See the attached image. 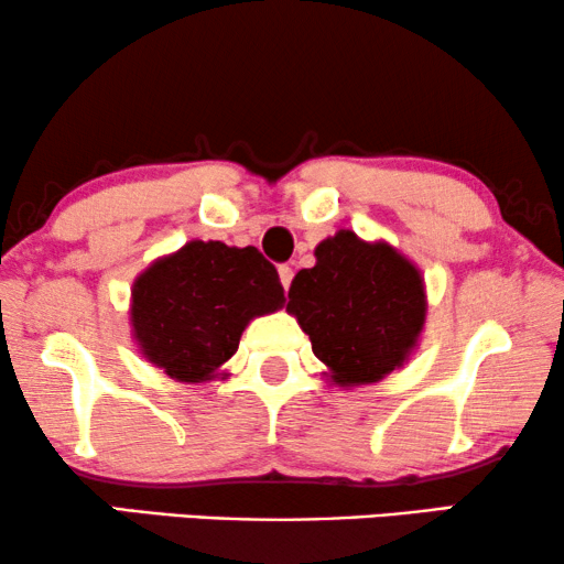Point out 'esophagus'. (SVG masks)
Instances as JSON below:
<instances>
[{"label":"esophagus","instance_id":"1","mask_svg":"<svg viewBox=\"0 0 564 564\" xmlns=\"http://www.w3.org/2000/svg\"><path fill=\"white\" fill-rule=\"evenodd\" d=\"M292 276H295V274H292V267L282 264V267H280V280H282V288H284V290H290V284H292Z\"/></svg>","mask_w":564,"mask_h":564}]
</instances>
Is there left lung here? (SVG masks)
<instances>
[{
  "label": "left lung",
  "mask_w": 564,
  "mask_h": 564,
  "mask_svg": "<svg viewBox=\"0 0 564 564\" xmlns=\"http://www.w3.org/2000/svg\"><path fill=\"white\" fill-rule=\"evenodd\" d=\"M313 354L338 388L380 382L419 349L426 323L421 269L388 241L338 230L315 246V267L300 269L288 292Z\"/></svg>",
  "instance_id": "1"
}]
</instances>
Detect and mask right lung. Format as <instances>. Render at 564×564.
Segmentation results:
<instances>
[{
  "label": "right lung",
  "mask_w": 564,
  "mask_h": 564,
  "mask_svg": "<svg viewBox=\"0 0 564 564\" xmlns=\"http://www.w3.org/2000/svg\"><path fill=\"white\" fill-rule=\"evenodd\" d=\"M284 305L259 249L189 241L135 276L130 326L138 351L176 382H207L238 351L243 328Z\"/></svg>",
  "instance_id": "obj_1"
}]
</instances>
